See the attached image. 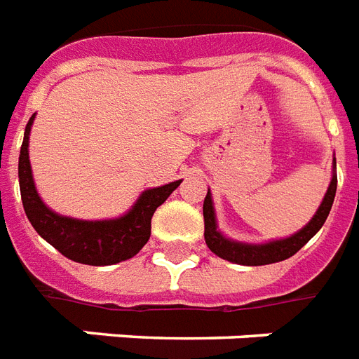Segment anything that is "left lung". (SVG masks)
<instances>
[{
	"instance_id": "left-lung-1",
	"label": "left lung",
	"mask_w": 359,
	"mask_h": 359,
	"mask_svg": "<svg viewBox=\"0 0 359 359\" xmlns=\"http://www.w3.org/2000/svg\"><path fill=\"white\" fill-rule=\"evenodd\" d=\"M335 189H337V176L334 174L332 182H330L328 191L325 194V200L320 203V208L317 209V213L311 219V222L306 228L300 229L298 233H294L293 237H287V239L282 241H272V243H266V245H243V243H235V241H229L226 237H222L219 229H217L213 202H211V194L208 191L205 200H203V224H205L203 237H205V245L209 246V250L217 254L219 257H222L226 261H231V263H239V265L257 266L287 259V257L294 256L323 228V224L328 219L332 203H334Z\"/></svg>"
}]
</instances>
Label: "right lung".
Wrapping results in <instances>:
<instances>
[{"label": "right lung", "mask_w": 359, "mask_h": 359, "mask_svg": "<svg viewBox=\"0 0 359 359\" xmlns=\"http://www.w3.org/2000/svg\"><path fill=\"white\" fill-rule=\"evenodd\" d=\"M34 114L25 126V135L20 148L18 177L20 193L27 219L36 233L55 246L68 259L83 265H114L139 254L148 243L151 231V217L156 209L170 196L182 182H172L163 187L144 191L130 213L116 220H76L61 217L46 208L36 194L29 165V131Z\"/></svg>", "instance_id": "obj_1"}]
</instances>
